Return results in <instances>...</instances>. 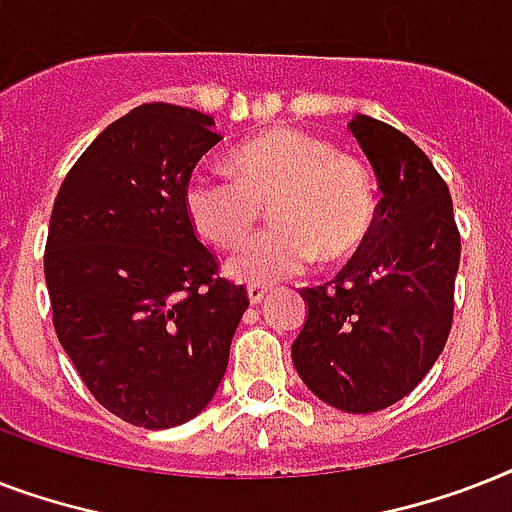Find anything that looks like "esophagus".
<instances>
[{"mask_svg":"<svg viewBox=\"0 0 512 512\" xmlns=\"http://www.w3.org/2000/svg\"><path fill=\"white\" fill-rule=\"evenodd\" d=\"M247 295H249V303L252 305L263 303V297L268 295V287H263V284H249Z\"/></svg>","mask_w":512,"mask_h":512,"instance_id":"esophagus-1","label":"esophagus"}]
</instances>
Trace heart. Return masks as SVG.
I'll return each mask as SVG.
<instances>
[{
	"label": "heart",
	"instance_id": "heart-1",
	"mask_svg": "<svg viewBox=\"0 0 512 512\" xmlns=\"http://www.w3.org/2000/svg\"><path fill=\"white\" fill-rule=\"evenodd\" d=\"M231 170H196L183 188L193 231L215 247H239L268 204L273 225L231 257L241 281L287 279L319 257L337 263L356 252L372 231V177L356 156L337 154L329 140L276 127L244 140Z\"/></svg>",
	"mask_w": 512,
	"mask_h": 512
}]
</instances>
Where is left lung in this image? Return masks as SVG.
<instances>
[{
  "instance_id": "left-lung-1",
  "label": "left lung",
  "mask_w": 512,
  "mask_h": 512,
  "mask_svg": "<svg viewBox=\"0 0 512 512\" xmlns=\"http://www.w3.org/2000/svg\"><path fill=\"white\" fill-rule=\"evenodd\" d=\"M348 127L382 199L348 265L329 284L303 289L308 319L292 361L321 401L366 414L412 393L441 356L454 319L460 231L449 185L414 140L364 114Z\"/></svg>"
}]
</instances>
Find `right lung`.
Here are the masks:
<instances>
[{
  "instance_id": "right-lung-1",
  "label": "right lung",
  "mask_w": 512,
  "mask_h": 512,
  "mask_svg": "<svg viewBox=\"0 0 512 512\" xmlns=\"http://www.w3.org/2000/svg\"><path fill=\"white\" fill-rule=\"evenodd\" d=\"M220 140L212 116L146 103L92 140L55 196L52 324L98 404L138 428H175L212 401L249 305L183 207Z\"/></svg>"
}]
</instances>
